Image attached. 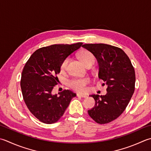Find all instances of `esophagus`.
Wrapping results in <instances>:
<instances>
[{"label": "esophagus", "instance_id": "obj_1", "mask_svg": "<svg viewBox=\"0 0 151 151\" xmlns=\"http://www.w3.org/2000/svg\"><path fill=\"white\" fill-rule=\"evenodd\" d=\"M77 96L78 97H86L87 96L86 95H84V94H81V93H77Z\"/></svg>", "mask_w": 151, "mask_h": 151}]
</instances>
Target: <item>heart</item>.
Wrapping results in <instances>:
<instances>
[{"label":"heart","mask_w":151,"mask_h":151,"mask_svg":"<svg viewBox=\"0 0 151 151\" xmlns=\"http://www.w3.org/2000/svg\"><path fill=\"white\" fill-rule=\"evenodd\" d=\"M78 57L86 67L93 65L94 63H95V56H94L92 53L88 51V50H84V51L80 52V54H78ZM69 61L70 58H67L61 62L60 65V70L61 72L63 73L66 71ZM89 83L90 79L88 78H74L69 81L68 85L73 90L78 91V92H84L86 90L87 86Z\"/></svg>","instance_id":"1"}]
</instances>
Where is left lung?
Returning <instances> with one entry per match:
<instances>
[{
  "instance_id": "left-lung-1",
  "label": "left lung",
  "mask_w": 151,
  "mask_h": 151,
  "mask_svg": "<svg viewBox=\"0 0 151 151\" xmlns=\"http://www.w3.org/2000/svg\"><path fill=\"white\" fill-rule=\"evenodd\" d=\"M83 48L92 53L99 63V78L107 85L105 96L91 95L94 107L88 111L95 122H111L120 116L135 90V74L131 61L123 50L105 44H86Z\"/></svg>"
}]
</instances>
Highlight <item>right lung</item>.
Wrapping results in <instances>:
<instances>
[{
    "label": "right lung",
    "mask_w": 151,
    "mask_h": 151,
    "mask_svg": "<svg viewBox=\"0 0 151 151\" xmlns=\"http://www.w3.org/2000/svg\"><path fill=\"white\" fill-rule=\"evenodd\" d=\"M82 42L54 44L37 50L25 63L20 85L23 100L31 113L45 124L60 119L76 93L64 90L60 95H52L58 84L57 75L61 62L78 50Z\"/></svg>",
    "instance_id": "1"
}]
</instances>
